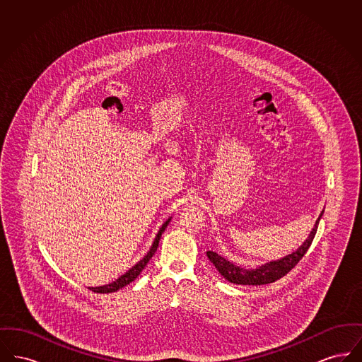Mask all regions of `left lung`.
Returning a JSON list of instances; mask_svg holds the SVG:
<instances>
[{
  "instance_id": "left-lung-1",
  "label": "left lung",
  "mask_w": 362,
  "mask_h": 362,
  "mask_svg": "<svg viewBox=\"0 0 362 362\" xmlns=\"http://www.w3.org/2000/svg\"><path fill=\"white\" fill-rule=\"evenodd\" d=\"M322 216H323V211L320 213L319 218L316 220V224L313 226V229L310 230L308 239L303 243L301 247H298L297 251H294L292 254H289L285 258L279 259V260H273V262L264 263L257 269L240 267V266L229 262L228 259L218 255L217 252H213V251H207V258L214 264L217 272L224 276L225 279H228L232 284H236V285H266V284L276 282V279L286 276L293 267L300 262V259L305 255V252L308 251V248H310V244L313 241V238L316 235L317 225H319Z\"/></svg>"
}]
</instances>
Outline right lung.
<instances>
[{
    "label": "right lung",
    "instance_id": "right-lung-1",
    "mask_svg": "<svg viewBox=\"0 0 362 362\" xmlns=\"http://www.w3.org/2000/svg\"><path fill=\"white\" fill-rule=\"evenodd\" d=\"M170 221H171V218H168V220L163 224V226L160 228V230H158V232H157V235H156L155 241H153V244H152V247H151L149 252H148L144 258L141 259V260L138 262L137 264H134L129 272H126V273H124L123 276H119L117 281H114V282H111V284H108V285H104V286L90 288V291L95 293L117 292V291L122 289L123 286H126V285H129L130 282H133V281H134V279L141 274V272L145 269V266L148 264V262H149V260L152 259V257L155 255L156 250H157V247H158L160 238H161L163 232L165 230L167 225L170 224Z\"/></svg>",
    "mask_w": 362,
    "mask_h": 362
}]
</instances>
